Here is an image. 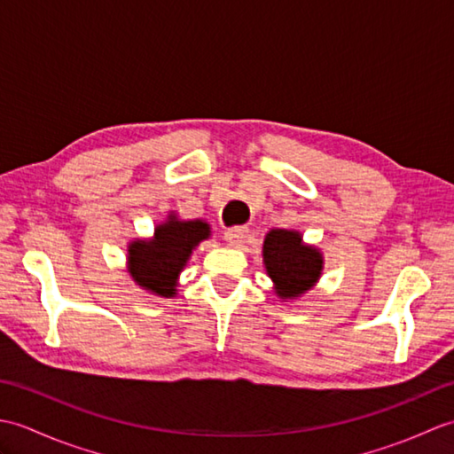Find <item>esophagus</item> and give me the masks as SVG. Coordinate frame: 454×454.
Segmentation results:
<instances>
[{
  "label": "esophagus",
  "instance_id": "obj_1",
  "mask_svg": "<svg viewBox=\"0 0 454 454\" xmlns=\"http://www.w3.org/2000/svg\"><path fill=\"white\" fill-rule=\"evenodd\" d=\"M247 232H249V230H247L246 226H234V228H228L226 232H224L226 244H228V246H232V247H239V246H242V244L246 242Z\"/></svg>",
  "mask_w": 454,
  "mask_h": 454
}]
</instances>
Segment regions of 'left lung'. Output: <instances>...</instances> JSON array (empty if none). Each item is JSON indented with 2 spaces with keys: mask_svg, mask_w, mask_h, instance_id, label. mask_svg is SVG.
<instances>
[{
  "mask_svg": "<svg viewBox=\"0 0 454 454\" xmlns=\"http://www.w3.org/2000/svg\"><path fill=\"white\" fill-rule=\"evenodd\" d=\"M263 265L273 291L283 302L296 301L312 291L324 271L320 247L304 244L296 230H269L263 239Z\"/></svg>",
  "mask_w": 454,
  "mask_h": 454,
  "instance_id": "obj_1",
  "label": "left lung"
}]
</instances>
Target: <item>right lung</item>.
I'll return each instance as SVG.
<instances>
[{
    "label": "right lung",
    "instance_id": "obj_1",
    "mask_svg": "<svg viewBox=\"0 0 454 454\" xmlns=\"http://www.w3.org/2000/svg\"><path fill=\"white\" fill-rule=\"evenodd\" d=\"M212 236L205 220H181L176 212L153 228L152 238L132 239L127 249V271L144 291L161 298L177 294L179 275L202 239Z\"/></svg>",
    "mask_w": 454,
    "mask_h": 454
}]
</instances>
